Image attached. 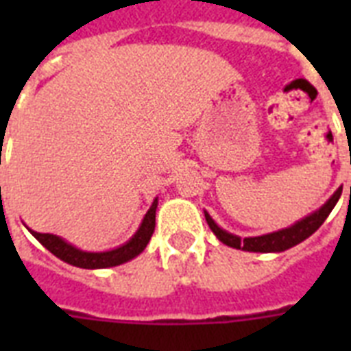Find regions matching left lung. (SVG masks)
<instances>
[{
    "label": "left lung",
    "instance_id": "1",
    "mask_svg": "<svg viewBox=\"0 0 351 351\" xmlns=\"http://www.w3.org/2000/svg\"><path fill=\"white\" fill-rule=\"evenodd\" d=\"M341 193H343V187H339L337 191L328 198L324 206H321L317 211L310 213L308 217H304V219L297 220L293 226L284 228V230L273 231V233L261 234V237H245V239H240L239 234H233L230 233V231L222 230V228L209 217L208 211H204V215H206V220H208L211 231L217 234V239H219L222 244L234 247V250L253 251V253H280V251H286L289 250V247H293V245L300 244L302 240H306L308 237H311V234L315 233V231L322 226V222L328 219V215L332 213V209L335 208V204H337L339 198H341Z\"/></svg>",
    "mask_w": 351,
    "mask_h": 351
}]
</instances>
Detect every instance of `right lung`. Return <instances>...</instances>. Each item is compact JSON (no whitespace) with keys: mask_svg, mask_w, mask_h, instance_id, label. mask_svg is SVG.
Wrapping results in <instances>:
<instances>
[{"mask_svg":"<svg viewBox=\"0 0 351 351\" xmlns=\"http://www.w3.org/2000/svg\"><path fill=\"white\" fill-rule=\"evenodd\" d=\"M156 208H158V198L153 200L136 233L132 234L125 244L118 245V247L109 251H84L76 247V245L69 244L67 240L58 237V234L38 233V231L32 230L29 231L40 240L41 244L45 245L47 250L51 251L52 255H56L60 261L67 262L71 266L84 267V269H104V267L120 266L123 262L132 261L134 256H138L145 250V245L149 244V240H151L154 233Z\"/></svg>","mask_w":351,"mask_h":351,"instance_id":"obj_1","label":"right lung"}]
</instances>
